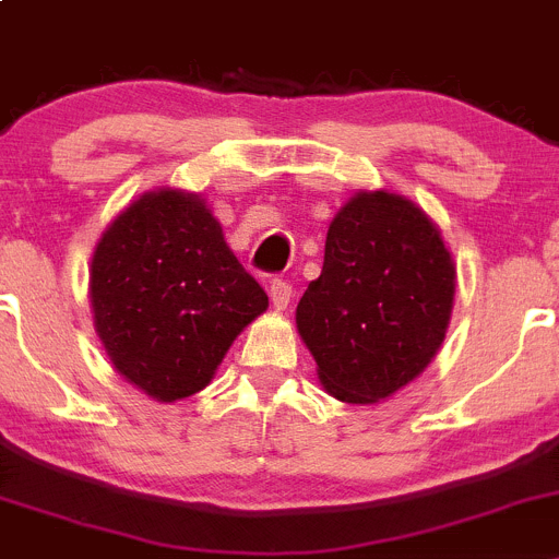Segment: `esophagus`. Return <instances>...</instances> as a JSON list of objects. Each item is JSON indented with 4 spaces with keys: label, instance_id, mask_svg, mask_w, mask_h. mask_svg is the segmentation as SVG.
Masks as SVG:
<instances>
[{
    "label": "esophagus",
    "instance_id": "34e87169",
    "mask_svg": "<svg viewBox=\"0 0 559 559\" xmlns=\"http://www.w3.org/2000/svg\"><path fill=\"white\" fill-rule=\"evenodd\" d=\"M292 300V286L289 281L284 278H273L270 281V302H273L275 311H284Z\"/></svg>",
    "mask_w": 559,
    "mask_h": 559
}]
</instances>
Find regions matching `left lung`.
<instances>
[{
	"mask_svg": "<svg viewBox=\"0 0 559 559\" xmlns=\"http://www.w3.org/2000/svg\"><path fill=\"white\" fill-rule=\"evenodd\" d=\"M454 259L421 207L359 191L326 229L324 267L297 306L316 373L343 403H379L441 348L454 306Z\"/></svg>",
	"mask_w": 559,
	"mask_h": 559,
	"instance_id": "8db88e82",
	"label": "left lung"
}]
</instances>
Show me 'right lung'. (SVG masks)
Masks as SVG:
<instances>
[{
    "mask_svg": "<svg viewBox=\"0 0 559 559\" xmlns=\"http://www.w3.org/2000/svg\"><path fill=\"white\" fill-rule=\"evenodd\" d=\"M94 330L112 368L162 403L211 384L267 295L200 194L148 191L105 229L88 267Z\"/></svg>",
    "mask_w": 559,
    "mask_h": 559,
    "instance_id": "1",
    "label": "right lung"
}]
</instances>
